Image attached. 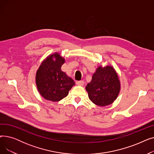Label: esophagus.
Masks as SVG:
<instances>
[{
	"instance_id": "1",
	"label": "esophagus",
	"mask_w": 154,
	"mask_h": 154,
	"mask_svg": "<svg viewBox=\"0 0 154 154\" xmlns=\"http://www.w3.org/2000/svg\"><path fill=\"white\" fill-rule=\"evenodd\" d=\"M77 84L80 86H82L84 84V81H83V80H79V81L77 82Z\"/></svg>"
}]
</instances>
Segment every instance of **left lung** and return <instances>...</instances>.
<instances>
[{
	"mask_svg": "<svg viewBox=\"0 0 154 154\" xmlns=\"http://www.w3.org/2000/svg\"><path fill=\"white\" fill-rule=\"evenodd\" d=\"M85 89L90 100L97 106L103 107L111 104L117 99L120 89L114 69L111 66L99 67Z\"/></svg>",
	"mask_w": 154,
	"mask_h": 154,
	"instance_id": "obj_1",
	"label": "left lung"
}]
</instances>
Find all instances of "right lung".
<instances>
[{
	"instance_id": "obj_1",
	"label": "right lung",
	"mask_w": 154,
	"mask_h": 154,
	"mask_svg": "<svg viewBox=\"0 0 154 154\" xmlns=\"http://www.w3.org/2000/svg\"><path fill=\"white\" fill-rule=\"evenodd\" d=\"M64 62L60 54L55 53L47 57L37 72L35 81L38 91L46 100L52 102L62 100L75 84L74 80L61 70Z\"/></svg>"
}]
</instances>
